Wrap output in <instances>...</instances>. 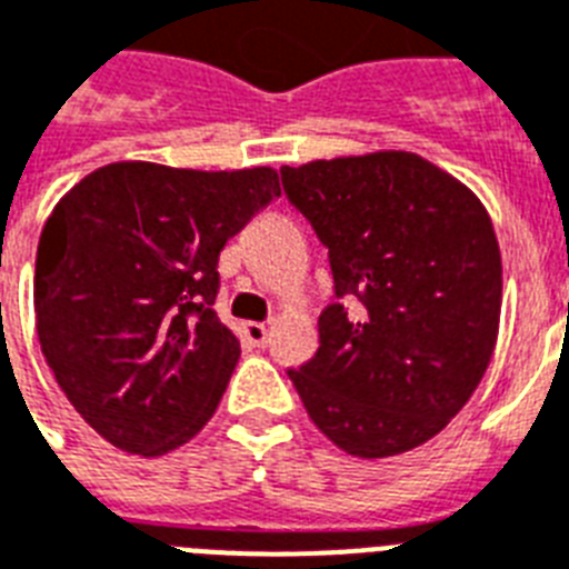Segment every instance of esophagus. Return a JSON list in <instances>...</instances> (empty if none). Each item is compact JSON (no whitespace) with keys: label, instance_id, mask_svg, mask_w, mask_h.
I'll return each mask as SVG.
<instances>
[{"label":"esophagus","instance_id":"34e87169","mask_svg":"<svg viewBox=\"0 0 569 569\" xmlns=\"http://www.w3.org/2000/svg\"><path fill=\"white\" fill-rule=\"evenodd\" d=\"M267 335H270V331H267L263 322H247V326H243V338H247L252 347H263V343H267Z\"/></svg>","mask_w":569,"mask_h":569}]
</instances>
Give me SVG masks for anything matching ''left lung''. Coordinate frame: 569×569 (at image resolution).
I'll list each match as a JSON object with an SVG mask.
<instances>
[{"instance_id":"8db88e82","label":"left lung","mask_w":569,"mask_h":569,"mask_svg":"<svg viewBox=\"0 0 569 569\" xmlns=\"http://www.w3.org/2000/svg\"><path fill=\"white\" fill-rule=\"evenodd\" d=\"M281 184L329 249L338 297L317 356L288 370L308 417L349 456L420 447L467 406L497 347L502 258L488 211L393 149L281 167Z\"/></svg>"}]
</instances>
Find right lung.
Returning <instances> with one entry per match:
<instances>
[{
  "mask_svg": "<svg viewBox=\"0 0 569 569\" xmlns=\"http://www.w3.org/2000/svg\"><path fill=\"white\" fill-rule=\"evenodd\" d=\"M279 172L120 161L54 206L34 263L43 358L122 452L163 456L220 406L240 343L213 311L222 247L279 197Z\"/></svg>",
  "mask_w": 569,
  "mask_h": 569,
  "instance_id": "obj_1",
  "label": "right lung"
}]
</instances>
